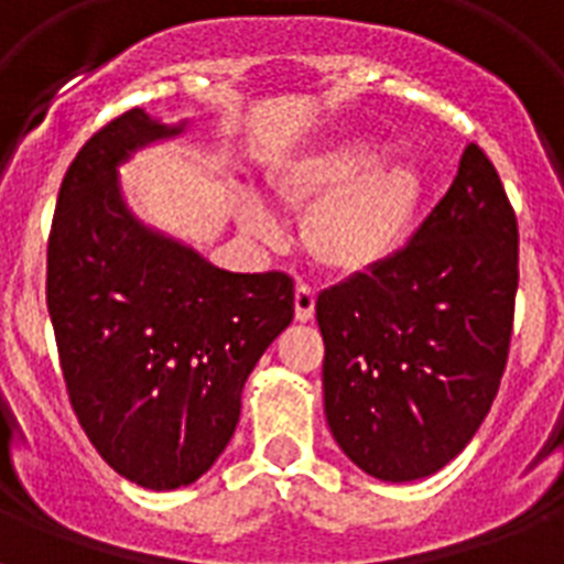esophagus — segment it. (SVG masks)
<instances>
[{
  "instance_id": "esophagus-1",
  "label": "esophagus",
  "mask_w": 564,
  "mask_h": 564,
  "mask_svg": "<svg viewBox=\"0 0 564 564\" xmlns=\"http://www.w3.org/2000/svg\"><path fill=\"white\" fill-rule=\"evenodd\" d=\"M313 316H316V292L301 283L299 290H295V318L310 322Z\"/></svg>"
}]
</instances>
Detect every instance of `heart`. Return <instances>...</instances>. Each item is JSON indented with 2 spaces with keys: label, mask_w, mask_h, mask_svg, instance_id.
Masks as SVG:
<instances>
[{
  "label": "heart",
  "mask_w": 564,
  "mask_h": 564,
  "mask_svg": "<svg viewBox=\"0 0 564 564\" xmlns=\"http://www.w3.org/2000/svg\"><path fill=\"white\" fill-rule=\"evenodd\" d=\"M375 137H343L283 161L272 189L290 210L307 213L301 242L313 263L336 278H366L392 263L419 225L427 184L415 163L383 158ZM239 221L260 239L278 237V221L246 198Z\"/></svg>",
  "instance_id": "obj_1"
}]
</instances>
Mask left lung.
<instances>
[{
    "label": "left lung",
    "instance_id": "left-lung-1",
    "mask_svg": "<svg viewBox=\"0 0 564 564\" xmlns=\"http://www.w3.org/2000/svg\"><path fill=\"white\" fill-rule=\"evenodd\" d=\"M518 221L480 145L392 263L318 295L325 415L386 482L445 468L480 430L507 366Z\"/></svg>",
    "mask_w": 564,
    "mask_h": 564
}]
</instances>
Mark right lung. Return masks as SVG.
Segmentation results:
<instances>
[{"instance_id": "right-lung-1", "label": "right lung", "mask_w": 564, "mask_h": 564, "mask_svg": "<svg viewBox=\"0 0 564 564\" xmlns=\"http://www.w3.org/2000/svg\"><path fill=\"white\" fill-rule=\"evenodd\" d=\"M184 131L187 119L143 108L108 122L66 170L48 237V316L75 415L113 471L152 491L219 459L248 375L295 313L283 272L219 269L128 207L119 166Z\"/></svg>"}]
</instances>
